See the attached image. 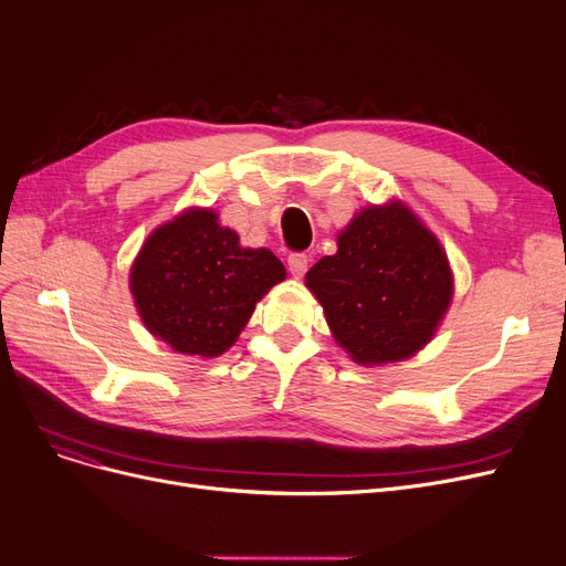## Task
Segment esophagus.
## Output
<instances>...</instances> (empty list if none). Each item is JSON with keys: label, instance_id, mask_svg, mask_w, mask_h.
Here are the masks:
<instances>
[{"label": "esophagus", "instance_id": "1", "mask_svg": "<svg viewBox=\"0 0 566 566\" xmlns=\"http://www.w3.org/2000/svg\"><path fill=\"white\" fill-rule=\"evenodd\" d=\"M306 264H310V256H306L304 252H290L287 254V269L293 276H302V273L306 271Z\"/></svg>", "mask_w": 566, "mask_h": 566}]
</instances>
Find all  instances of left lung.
Here are the masks:
<instances>
[{
	"mask_svg": "<svg viewBox=\"0 0 566 566\" xmlns=\"http://www.w3.org/2000/svg\"><path fill=\"white\" fill-rule=\"evenodd\" d=\"M335 339L354 361L416 354L447 314L453 279L437 238L401 202L366 208L337 238V254L306 273Z\"/></svg>",
	"mask_w": 566,
	"mask_h": 566,
	"instance_id": "8db88e82",
	"label": "left lung"
}]
</instances>
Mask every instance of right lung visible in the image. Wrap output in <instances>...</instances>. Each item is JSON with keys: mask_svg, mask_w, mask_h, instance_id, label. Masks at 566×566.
Returning a JSON list of instances; mask_svg holds the SVG:
<instances>
[{"mask_svg": "<svg viewBox=\"0 0 566 566\" xmlns=\"http://www.w3.org/2000/svg\"><path fill=\"white\" fill-rule=\"evenodd\" d=\"M285 279L271 250L238 245L212 210H188L153 233L132 266V295L146 328L181 354L217 356Z\"/></svg>", "mask_w": 566, "mask_h": 566, "instance_id": "right-lung-1", "label": "right lung"}]
</instances>
